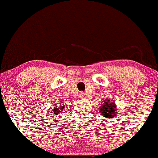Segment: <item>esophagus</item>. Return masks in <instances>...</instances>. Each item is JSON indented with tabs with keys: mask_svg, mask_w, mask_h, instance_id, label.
Wrapping results in <instances>:
<instances>
[{
	"mask_svg": "<svg viewBox=\"0 0 158 158\" xmlns=\"http://www.w3.org/2000/svg\"><path fill=\"white\" fill-rule=\"evenodd\" d=\"M85 96H86V95H85L84 93H81V94H80V96L79 97L81 98H84Z\"/></svg>",
	"mask_w": 158,
	"mask_h": 158,
	"instance_id": "34e87169",
	"label": "esophagus"
}]
</instances>
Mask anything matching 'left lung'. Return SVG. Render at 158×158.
<instances>
[{"mask_svg": "<svg viewBox=\"0 0 158 158\" xmlns=\"http://www.w3.org/2000/svg\"><path fill=\"white\" fill-rule=\"evenodd\" d=\"M117 107L115 104V102L109 99H104L103 100L102 104L101 105L99 113L102 115V116L105 118H113L117 114Z\"/></svg>", "mask_w": 158, "mask_h": 158, "instance_id": "obj_1", "label": "left lung"}]
</instances>
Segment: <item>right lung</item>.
<instances>
[{"label": "right lung", "instance_id": "1", "mask_svg": "<svg viewBox=\"0 0 158 158\" xmlns=\"http://www.w3.org/2000/svg\"><path fill=\"white\" fill-rule=\"evenodd\" d=\"M52 104H53L52 107H54L52 110V111H53L52 113H54V115L60 114V113H62V111H63L65 110L64 106H63V107H61V106H60V107H59V106H57V104H56L55 103H53Z\"/></svg>", "mask_w": 158, "mask_h": 158}]
</instances>
